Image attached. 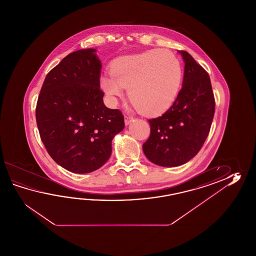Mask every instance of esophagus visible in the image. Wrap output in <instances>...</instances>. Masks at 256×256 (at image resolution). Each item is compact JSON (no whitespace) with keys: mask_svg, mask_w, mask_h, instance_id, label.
Masks as SVG:
<instances>
[{"mask_svg":"<svg viewBox=\"0 0 256 256\" xmlns=\"http://www.w3.org/2000/svg\"><path fill=\"white\" fill-rule=\"evenodd\" d=\"M132 117H129V116H124V124H126V126H129L130 122H132Z\"/></svg>","mask_w":256,"mask_h":256,"instance_id":"34e87169","label":"esophagus"}]
</instances>
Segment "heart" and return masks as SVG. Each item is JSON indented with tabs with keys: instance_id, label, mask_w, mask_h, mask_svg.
<instances>
[{
	"instance_id": "heart-1",
	"label": "heart",
	"mask_w": 256,
	"mask_h": 256,
	"mask_svg": "<svg viewBox=\"0 0 256 256\" xmlns=\"http://www.w3.org/2000/svg\"><path fill=\"white\" fill-rule=\"evenodd\" d=\"M112 76L100 78V85L112 102L128 88L136 110L146 116L163 114L173 105L180 92L182 66L169 49H151L117 60Z\"/></svg>"
}]
</instances>
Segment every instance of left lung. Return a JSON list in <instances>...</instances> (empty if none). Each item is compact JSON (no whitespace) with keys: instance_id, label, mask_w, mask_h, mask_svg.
Segmentation results:
<instances>
[{"instance_id":"8db88e82","label":"left lung","mask_w":256,"mask_h":256,"mask_svg":"<svg viewBox=\"0 0 256 256\" xmlns=\"http://www.w3.org/2000/svg\"><path fill=\"white\" fill-rule=\"evenodd\" d=\"M185 63L182 88L171 108L148 120L150 136L142 150L149 161L173 168L188 162L206 140L215 112L210 78L186 51H178Z\"/></svg>"}]
</instances>
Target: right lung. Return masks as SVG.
<instances>
[{
  "label": "right lung",
  "instance_id": "right-lung-1",
  "mask_svg": "<svg viewBox=\"0 0 256 256\" xmlns=\"http://www.w3.org/2000/svg\"><path fill=\"white\" fill-rule=\"evenodd\" d=\"M94 48L68 54L46 76L36 117L41 140L60 166L76 174L102 168L112 142L124 129L119 110L107 108L100 90L102 61Z\"/></svg>",
  "mask_w": 256,
  "mask_h": 256
}]
</instances>
